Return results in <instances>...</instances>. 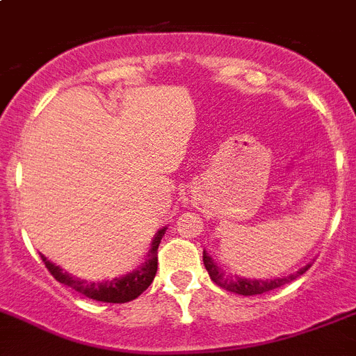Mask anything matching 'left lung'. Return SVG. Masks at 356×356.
Masks as SVG:
<instances>
[{
	"label": "left lung",
	"mask_w": 356,
	"mask_h": 356,
	"mask_svg": "<svg viewBox=\"0 0 356 356\" xmlns=\"http://www.w3.org/2000/svg\"><path fill=\"white\" fill-rule=\"evenodd\" d=\"M202 259H204V267L208 270L209 277L213 280V283H216L222 289L229 290L233 293H240V296H256V293H265L268 290L280 289V286L286 285L290 281H293L296 277H299L301 274L308 270L312 267V264L305 265L302 268H299L298 272H293V274H289V276L283 277H274V280H247V277H238V276H225V270L220 268L218 265L215 264L211 259V256L208 252H202Z\"/></svg>",
	"instance_id": "8db88e82"
}]
</instances>
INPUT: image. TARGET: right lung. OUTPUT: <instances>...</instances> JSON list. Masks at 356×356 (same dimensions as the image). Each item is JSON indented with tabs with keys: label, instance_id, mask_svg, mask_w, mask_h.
<instances>
[{
	"label": "right lung",
	"instance_id": "1",
	"mask_svg": "<svg viewBox=\"0 0 356 356\" xmlns=\"http://www.w3.org/2000/svg\"><path fill=\"white\" fill-rule=\"evenodd\" d=\"M166 227L159 229L156 233L152 240V245H150V251H148V259L145 261L141 267H138L136 270L129 272L122 277H114L111 281H102V283H95V281H86L80 280V277L71 276L70 272L63 270L58 265L51 264L46 256L41 254L42 261H44L46 268L49 270V274L63 285L70 286L75 292L84 293L86 298L95 299V301L102 302H129L132 299H136L138 296L145 292V290L150 286V283L156 277L157 272V247L161 243V238L165 236Z\"/></svg>",
	"mask_w": 356,
	"mask_h": 356
}]
</instances>
